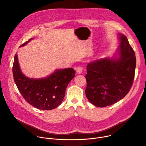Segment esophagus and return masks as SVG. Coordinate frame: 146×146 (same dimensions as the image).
I'll return each instance as SVG.
<instances>
[{
    "mask_svg": "<svg viewBox=\"0 0 146 146\" xmlns=\"http://www.w3.org/2000/svg\"><path fill=\"white\" fill-rule=\"evenodd\" d=\"M82 72V68L81 67H78L76 69V72L77 74H81Z\"/></svg>",
    "mask_w": 146,
    "mask_h": 146,
    "instance_id": "obj_1",
    "label": "esophagus"
}]
</instances>
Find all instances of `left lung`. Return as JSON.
<instances>
[{
    "label": "left lung",
    "mask_w": 146,
    "mask_h": 146,
    "mask_svg": "<svg viewBox=\"0 0 146 146\" xmlns=\"http://www.w3.org/2000/svg\"><path fill=\"white\" fill-rule=\"evenodd\" d=\"M120 44L111 57L91 62L87 66L86 95L96 107L119 101L129 92L135 77V53L127 37L118 35Z\"/></svg>",
    "instance_id": "obj_1"
}]
</instances>
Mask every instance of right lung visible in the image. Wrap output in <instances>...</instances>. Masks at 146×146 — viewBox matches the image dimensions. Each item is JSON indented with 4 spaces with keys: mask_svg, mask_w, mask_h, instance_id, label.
Wrapping results in <instances>:
<instances>
[{
    "mask_svg": "<svg viewBox=\"0 0 146 146\" xmlns=\"http://www.w3.org/2000/svg\"><path fill=\"white\" fill-rule=\"evenodd\" d=\"M33 38L20 47L27 45ZM75 72L72 68L56 69L44 78H29L21 70L17 54L14 56L13 67L14 82L26 101L38 109L50 110L57 108L64 100L65 90L74 78Z\"/></svg>",
    "mask_w": 146,
    "mask_h": 146,
    "instance_id": "add662e5",
    "label": "right lung"
}]
</instances>
